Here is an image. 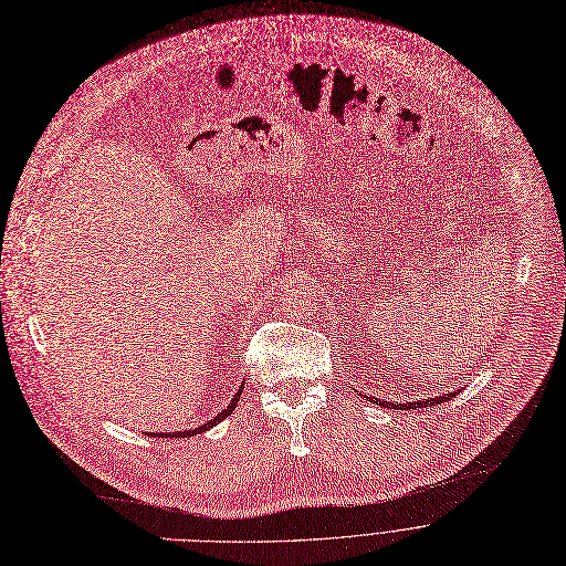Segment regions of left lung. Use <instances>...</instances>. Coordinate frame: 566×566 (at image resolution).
<instances>
[{"label": "left lung", "instance_id": "obj_1", "mask_svg": "<svg viewBox=\"0 0 566 566\" xmlns=\"http://www.w3.org/2000/svg\"><path fill=\"white\" fill-rule=\"evenodd\" d=\"M455 397V392H449V395H440V397H431V399H424V401H408V403H388V401H381V399H373L375 403L379 406H386V408H395V410H410V408H427V406H436V403H442L447 399Z\"/></svg>", "mask_w": 566, "mask_h": 566}]
</instances>
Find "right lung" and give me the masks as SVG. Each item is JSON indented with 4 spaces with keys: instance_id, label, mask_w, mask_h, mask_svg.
<instances>
[{
    "instance_id": "1",
    "label": "right lung",
    "mask_w": 566,
    "mask_h": 566,
    "mask_svg": "<svg viewBox=\"0 0 566 566\" xmlns=\"http://www.w3.org/2000/svg\"><path fill=\"white\" fill-rule=\"evenodd\" d=\"M241 392H243V386L237 390V395L232 397V401L228 403V408H226V410H221V413H217V418H214V420L205 422V424H202V427H198V429H191V431H176V433H169V436H174V438H189V436H196V433H202V431H208V429L217 427L221 420H226V418L232 413V410L237 408V401H239ZM150 436H158V433H150ZM163 436H167V433H160V438H163Z\"/></svg>"
}]
</instances>
